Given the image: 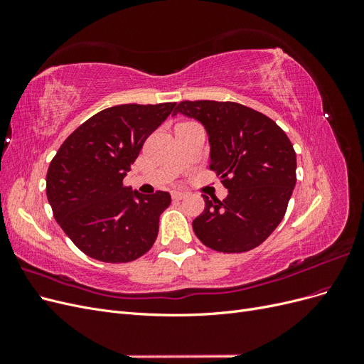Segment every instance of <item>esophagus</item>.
<instances>
[{
  "mask_svg": "<svg viewBox=\"0 0 364 364\" xmlns=\"http://www.w3.org/2000/svg\"><path fill=\"white\" fill-rule=\"evenodd\" d=\"M185 196H186V193H183V191H174L171 194L173 200H182V199H185Z\"/></svg>",
  "mask_w": 364,
  "mask_h": 364,
  "instance_id": "34e87169",
  "label": "esophagus"
}]
</instances>
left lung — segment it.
Returning a JSON list of instances; mask_svg holds the SVG:
<instances>
[{
    "label": "left lung",
    "mask_w": 364,
    "mask_h": 364,
    "mask_svg": "<svg viewBox=\"0 0 364 364\" xmlns=\"http://www.w3.org/2000/svg\"><path fill=\"white\" fill-rule=\"evenodd\" d=\"M182 114L205 127L209 168L228 188L226 199L203 196V213L193 229L217 252H247L259 246L284 218L296 185V153L273 119L234 102H182Z\"/></svg>",
    "instance_id": "obj_1"
}]
</instances>
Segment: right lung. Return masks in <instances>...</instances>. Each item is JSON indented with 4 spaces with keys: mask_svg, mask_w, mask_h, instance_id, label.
Returning <instances> with one entry per match:
<instances>
[{
    "mask_svg": "<svg viewBox=\"0 0 364 364\" xmlns=\"http://www.w3.org/2000/svg\"><path fill=\"white\" fill-rule=\"evenodd\" d=\"M176 103L119 105L86 119L63 141L47 171L54 218L87 257L134 261L153 246L167 191L141 194L123 185L144 141Z\"/></svg>",
    "mask_w": 364,
    "mask_h": 364,
    "instance_id": "right-lung-1",
    "label": "right lung"
}]
</instances>
